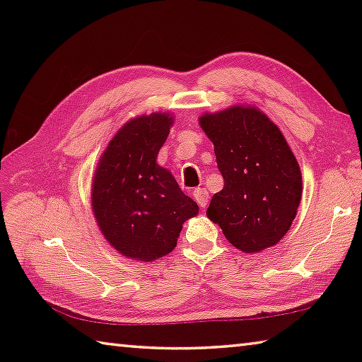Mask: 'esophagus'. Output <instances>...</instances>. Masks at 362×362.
<instances>
[{
	"label": "esophagus",
	"mask_w": 362,
	"mask_h": 362,
	"mask_svg": "<svg viewBox=\"0 0 362 362\" xmlns=\"http://www.w3.org/2000/svg\"><path fill=\"white\" fill-rule=\"evenodd\" d=\"M194 201L202 206V209H205L206 204H209V191H206L205 188H197L194 189Z\"/></svg>",
	"instance_id": "obj_1"
}]
</instances>
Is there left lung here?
<instances>
[{"mask_svg": "<svg viewBox=\"0 0 362 362\" xmlns=\"http://www.w3.org/2000/svg\"><path fill=\"white\" fill-rule=\"evenodd\" d=\"M214 144L224 188L206 216L236 249L259 252L286 235L302 199V174L280 129L253 107L201 118Z\"/></svg>", "mask_w": 362, "mask_h": 362, "instance_id": "obj_1", "label": "left lung"}]
</instances>
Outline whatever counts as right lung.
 <instances>
[{
	"instance_id": "obj_1",
	"label": "right lung",
	"mask_w": 362,
	"mask_h": 362,
	"mask_svg": "<svg viewBox=\"0 0 362 362\" xmlns=\"http://www.w3.org/2000/svg\"><path fill=\"white\" fill-rule=\"evenodd\" d=\"M173 117L152 113L129 121L107 146L91 202L98 226L124 257L152 261L177 245L182 224L199 213L168 169L157 165Z\"/></svg>"
}]
</instances>
